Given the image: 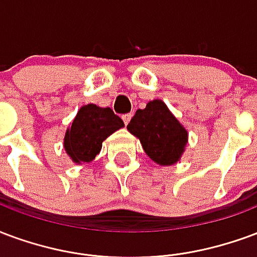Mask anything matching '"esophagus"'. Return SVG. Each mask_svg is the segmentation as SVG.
<instances>
[{"label":"esophagus","mask_w":257,"mask_h":257,"mask_svg":"<svg viewBox=\"0 0 257 257\" xmlns=\"http://www.w3.org/2000/svg\"><path fill=\"white\" fill-rule=\"evenodd\" d=\"M121 119H123V121H124V124H128V121H130L131 119V113H126V115L121 116Z\"/></svg>","instance_id":"esophagus-1"}]
</instances>
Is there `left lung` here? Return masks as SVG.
Wrapping results in <instances>:
<instances>
[{
	"mask_svg": "<svg viewBox=\"0 0 257 257\" xmlns=\"http://www.w3.org/2000/svg\"><path fill=\"white\" fill-rule=\"evenodd\" d=\"M127 130L140 138L148 156L162 166L177 163L188 142V131L162 100L151 101L147 108L137 110Z\"/></svg>",
	"mask_w": 257,
	"mask_h": 257,
	"instance_id": "1",
	"label": "left lung"
}]
</instances>
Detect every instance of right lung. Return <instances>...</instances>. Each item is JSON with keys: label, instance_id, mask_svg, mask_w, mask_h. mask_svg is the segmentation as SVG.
<instances>
[{"label": "right lung", "instance_id": "obj_1", "mask_svg": "<svg viewBox=\"0 0 257 257\" xmlns=\"http://www.w3.org/2000/svg\"><path fill=\"white\" fill-rule=\"evenodd\" d=\"M123 126V120L110 108L94 104L82 106L65 133V151L78 164L91 162L100 153L102 141Z\"/></svg>", "mask_w": 257, "mask_h": 257}]
</instances>
